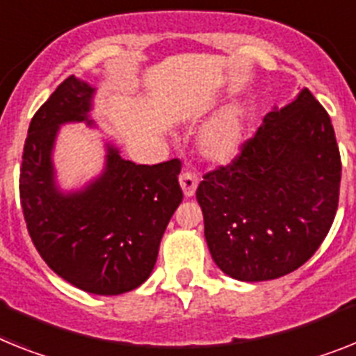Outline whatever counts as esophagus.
I'll return each instance as SVG.
<instances>
[{"label": "esophagus", "mask_w": 356, "mask_h": 356, "mask_svg": "<svg viewBox=\"0 0 356 356\" xmlns=\"http://www.w3.org/2000/svg\"><path fill=\"white\" fill-rule=\"evenodd\" d=\"M179 183H181V188H183L184 197H192L195 193L197 186H199V175L195 172H186L181 173V177H179Z\"/></svg>", "instance_id": "obj_1"}]
</instances>
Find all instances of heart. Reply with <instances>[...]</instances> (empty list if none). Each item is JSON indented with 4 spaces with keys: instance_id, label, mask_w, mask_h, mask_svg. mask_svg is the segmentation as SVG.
<instances>
[{
    "instance_id": "b5f03b06",
    "label": "heart",
    "mask_w": 356,
    "mask_h": 356,
    "mask_svg": "<svg viewBox=\"0 0 356 356\" xmlns=\"http://www.w3.org/2000/svg\"><path fill=\"white\" fill-rule=\"evenodd\" d=\"M246 136V112L229 104L211 119L199 136V152L213 164H229L238 157Z\"/></svg>"
}]
</instances>
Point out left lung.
Segmentation results:
<instances>
[{"instance_id":"obj_1","label":"left lung","mask_w":356,"mask_h":356,"mask_svg":"<svg viewBox=\"0 0 356 356\" xmlns=\"http://www.w3.org/2000/svg\"><path fill=\"white\" fill-rule=\"evenodd\" d=\"M340 175L330 115L304 88L266 113L237 159L206 173L197 188L215 264L244 282L300 268L333 224Z\"/></svg>"}]
</instances>
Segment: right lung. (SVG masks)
Masks as SVG:
<instances>
[{"mask_svg":"<svg viewBox=\"0 0 356 356\" xmlns=\"http://www.w3.org/2000/svg\"><path fill=\"white\" fill-rule=\"evenodd\" d=\"M95 88L70 76L32 118L19 173L21 208L35 250L54 273L94 295L139 288L154 270L164 229L183 201L181 161L136 164L106 145L99 177L61 192L52 152L59 127L90 119Z\"/></svg>","mask_w":356,"mask_h":356,"instance_id":"right-lung-1","label":"right lung"}]
</instances>
